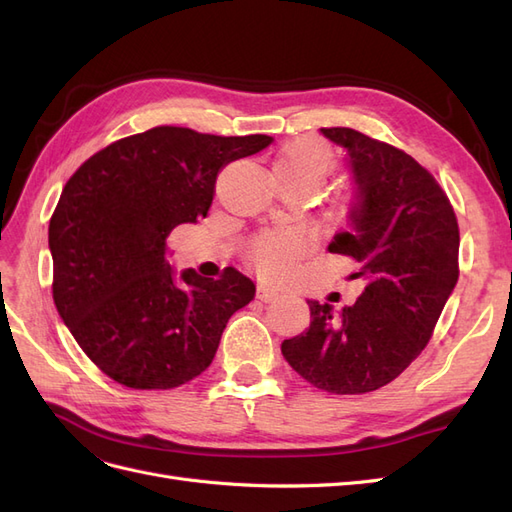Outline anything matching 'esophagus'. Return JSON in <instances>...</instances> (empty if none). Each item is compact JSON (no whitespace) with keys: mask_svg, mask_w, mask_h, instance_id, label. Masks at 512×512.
Here are the masks:
<instances>
[{"mask_svg":"<svg viewBox=\"0 0 512 512\" xmlns=\"http://www.w3.org/2000/svg\"><path fill=\"white\" fill-rule=\"evenodd\" d=\"M280 297V290H277L275 286H271V284H260L258 286V299L260 301H273V299H277Z\"/></svg>","mask_w":512,"mask_h":512,"instance_id":"34e87169","label":"esophagus"}]
</instances>
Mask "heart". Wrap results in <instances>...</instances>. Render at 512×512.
Returning <instances> with one entry per match:
<instances>
[{
	"mask_svg": "<svg viewBox=\"0 0 512 512\" xmlns=\"http://www.w3.org/2000/svg\"><path fill=\"white\" fill-rule=\"evenodd\" d=\"M333 164V151L318 138H297L277 153L273 170L320 183ZM309 245H312V239L301 228L269 230L262 232L252 243L250 260L262 275L286 277L294 269V262L309 252Z\"/></svg>",
	"mask_w": 512,
	"mask_h": 512,
	"instance_id": "1",
	"label": "heart"
}]
</instances>
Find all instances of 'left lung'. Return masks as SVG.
Returning a JSON list of instances; mask_svg holds the SVG:
<instances>
[{
    "mask_svg": "<svg viewBox=\"0 0 512 512\" xmlns=\"http://www.w3.org/2000/svg\"><path fill=\"white\" fill-rule=\"evenodd\" d=\"M348 156L356 196L329 252L350 256L365 288L337 309L307 301L312 322L284 339L290 367L337 395L376 391L427 346L459 277V226L446 194L412 156L352 128H320Z\"/></svg>",
    "mask_w": 512,
    "mask_h": 512,
    "instance_id": "left-lung-1",
    "label": "left lung"
}]
</instances>
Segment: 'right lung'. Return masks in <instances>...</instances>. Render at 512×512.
Listing matches in <instances>:
<instances>
[{
	"label": "right lung",
	"instance_id": "add662e5",
	"mask_svg": "<svg viewBox=\"0 0 512 512\" xmlns=\"http://www.w3.org/2000/svg\"><path fill=\"white\" fill-rule=\"evenodd\" d=\"M273 136L160 126L108 145L68 179L49 224L53 299L83 352L130 389H175L211 365L250 277L220 280L166 260V237L205 218L220 170Z\"/></svg>",
	"mask_w": 512,
	"mask_h": 512
}]
</instances>
